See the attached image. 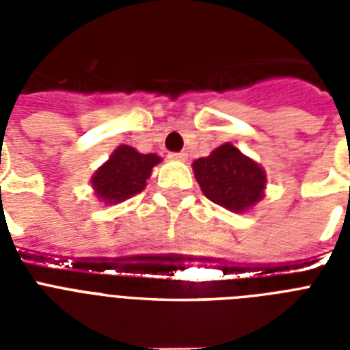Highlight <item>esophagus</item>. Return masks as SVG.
Listing matches in <instances>:
<instances>
[{
	"label": "esophagus",
	"instance_id": "obj_1",
	"mask_svg": "<svg viewBox=\"0 0 350 350\" xmlns=\"http://www.w3.org/2000/svg\"><path fill=\"white\" fill-rule=\"evenodd\" d=\"M169 158L176 159V161H183V159H187V154L185 152H170Z\"/></svg>",
	"mask_w": 350,
	"mask_h": 350
}]
</instances>
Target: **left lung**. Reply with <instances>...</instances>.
<instances>
[{
    "instance_id": "left-lung-1",
    "label": "left lung",
    "mask_w": 350,
    "mask_h": 350,
    "mask_svg": "<svg viewBox=\"0 0 350 350\" xmlns=\"http://www.w3.org/2000/svg\"><path fill=\"white\" fill-rule=\"evenodd\" d=\"M203 194L232 213H243L260 202L267 185L265 170L239 152L232 143L214 148L192 163Z\"/></svg>"
}]
</instances>
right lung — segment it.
I'll use <instances>...</instances> for the list:
<instances>
[{
  "label": "right lung",
  "mask_w": 350,
  "mask_h": 350,
  "mask_svg": "<svg viewBox=\"0 0 350 350\" xmlns=\"http://www.w3.org/2000/svg\"><path fill=\"white\" fill-rule=\"evenodd\" d=\"M159 161L161 158L156 154H142L129 145H120L90 180L96 196L109 205L136 196L145 189L152 167Z\"/></svg>",
  "instance_id": "obj_1"
}]
</instances>
